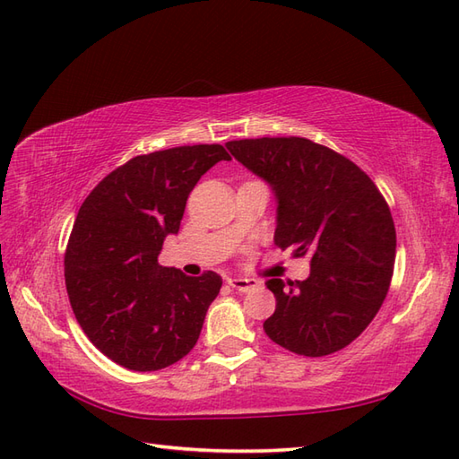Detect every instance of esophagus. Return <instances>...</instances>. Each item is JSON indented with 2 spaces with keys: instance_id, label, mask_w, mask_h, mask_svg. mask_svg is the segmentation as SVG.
<instances>
[{
  "instance_id": "34e87169",
  "label": "esophagus",
  "mask_w": 459,
  "mask_h": 459,
  "mask_svg": "<svg viewBox=\"0 0 459 459\" xmlns=\"http://www.w3.org/2000/svg\"><path fill=\"white\" fill-rule=\"evenodd\" d=\"M229 286H230L232 290L240 291V294H245V291H250V290L258 288L260 281L255 280V278H230V280H229Z\"/></svg>"
}]
</instances>
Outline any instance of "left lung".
<instances>
[{
    "mask_svg": "<svg viewBox=\"0 0 459 459\" xmlns=\"http://www.w3.org/2000/svg\"><path fill=\"white\" fill-rule=\"evenodd\" d=\"M227 150L274 193L276 245L311 256L306 280L266 281L276 298L266 335L306 357L347 347L391 286L396 230L383 195L353 161L306 138L235 140Z\"/></svg>",
    "mask_w": 459,
    "mask_h": 459,
    "instance_id": "left-lung-1",
    "label": "left lung"
}]
</instances>
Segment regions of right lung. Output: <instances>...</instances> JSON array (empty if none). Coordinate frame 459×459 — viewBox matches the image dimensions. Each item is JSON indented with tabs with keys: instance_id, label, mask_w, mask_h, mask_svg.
<instances>
[{
	"instance_id": "right-lung-1",
	"label": "right lung",
	"mask_w": 459,
	"mask_h": 459,
	"mask_svg": "<svg viewBox=\"0 0 459 459\" xmlns=\"http://www.w3.org/2000/svg\"><path fill=\"white\" fill-rule=\"evenodd\" d=\"M229 160L219 143L138 155L84 199L65 255L66 291L86 337L114 363L160 370L197 343L222 280L185 276L158 256L179 232L195 185Z\"/></svg>"
}]
</instances>
